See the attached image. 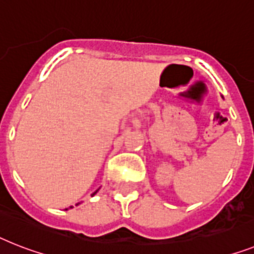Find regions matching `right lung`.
<instances>
[{
  "label": "right lung",
  "mask_w": 254,
  "mask_h": 254,
  "mask_svg": "<svg viewBox=\"0 0 254 254\" xmlns=\"http://www.w3.org/2000/svg\"><path fill=\"white\" fill-rule=\"evenodd\" d=\"M97 190H96V192H94V193H92V196H94V194L97 193ZM79 204H80V202H79ZM79 204H76V205H79ZM70 207H72V206H70ZM66 210H67V209H66Z\"/></svg>",
  "instance_id": "right-lung-1"
}]
</instances>
